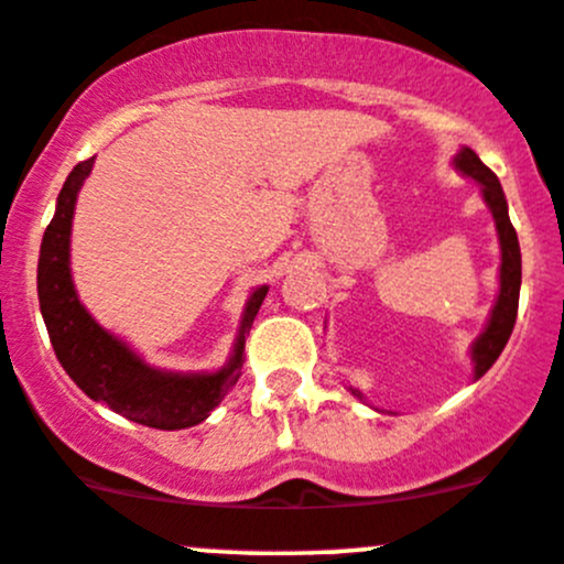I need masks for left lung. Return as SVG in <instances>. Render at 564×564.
Wrapping results in <instances>:
<instances>
[{
  "label": "left lung",
  "mask_w": 564,
  "mask_h": 564,
  "mask_svg": "<svg viewBox=\"0 0 564 564\" xmlns=\"http://www.w3.org/2000/svg\"><path fill=\"white\" fill-rule=\"evenodd\" d=\"M456 166H459L465 175H470L473 181L481 183L484 199L492 208V217H496L498 239H501V294L496 300V308H492V317H489L487 330L476 339L473 345V361H476V378H481L489 367L496 365V359L501 356V350L507 347L509 336H512L514 319H518V300H520V245L518 234H514L512 223H509L507 210V197H503L501 181L496 177V172L484 166L481 158L465 147V150L456 155ZM356 398H361L359 389H354Z\"/></svg>",
  "instance_id": "left-lung-1"
}]
</instances>
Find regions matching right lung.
<instances>
[{
	"mask_svg": "<svg viewBox=\"0 0 564 564\" xmlns=\"http://www.w3.org/2000/svg\"><path fill=\"white\" fill-rule=\"evenodd\" d=\"M94 166V158L80 161L68 172L52 223L46 225L39 258V303L57 361L68 378L91 398L116 414L150 429L177 431L203 423L210 409L223 401L241 376L245 334L267 297V286L256 289L247 300L241 334L230 365L210 376H177L147 367L124 341L99 328L77 300L68 272V236L75 214L77 192Z\"/></svg>",
	"mask_w": 564,
	"mask_h": 564,
	"instance_id": "1",
	"label": "right lung"
}]
</instances>
